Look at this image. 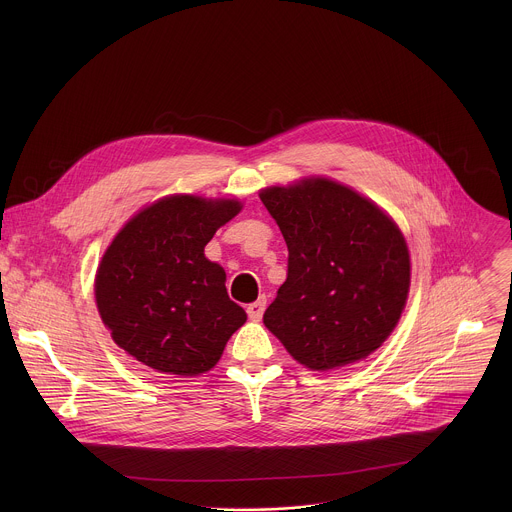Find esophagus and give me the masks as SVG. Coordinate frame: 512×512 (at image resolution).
Instances as JSON below:
<instances>
[{
	"label": "esophagus",
	"instance_id": "1",
	"mask_svg": "<svg viewBox=\"0 0 512 512\" xmlns=\"http://www.w3.org/2000/svg\"><path fill=\"white\" fill-rule=\"evenodd\" d=\"M264 309H266V297H260L258 301H254V303H250V305L246 307L248 317H250L252 321H260L262 315H264Z\"/></svg>",
	"mask_w": 512,
	"mask_h": 512
}]
</instances>
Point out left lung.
Wrapping results in <instances>:
<instances>
[{"mask_svg":"<svg viewBox=\"0 0 512 512\" xmlns=\"http://www.w3.org/2000/svg\"><path fill=\"white\" fill-rule=\"evenodd\" d=\"M260 199L290 252L264 325L311 370L366 359L394 331L408 299L410 252L400 228L325 177L268 187Z\"/></svg>","mask_w":512,"mask_h":512,"instance_id":"1","label":"left lung"}]
</instances>
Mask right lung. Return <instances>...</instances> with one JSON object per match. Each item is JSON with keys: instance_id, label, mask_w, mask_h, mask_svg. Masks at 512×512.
I'll use <instances>...</instances> for the list:
<instances>
[{"instance_id": "add662e5", "label": "right lung", "mask_w": 512, "mask_h": 512, "mask_svg": "<svg viewBox=\"0 0 512 512\" xmlns=\"http://www.w3.org/2000/svg\"><path fill=\"white\" fill-rule=\"evenodd\" d=\"M242 205L171 195L126 222L102 256L94 295L118 347L163 374L197 376L219 363L246 311L205 246Z\"/></svg>"}]
</instances>
